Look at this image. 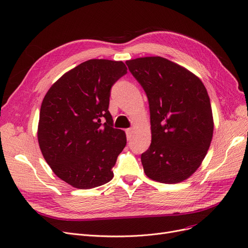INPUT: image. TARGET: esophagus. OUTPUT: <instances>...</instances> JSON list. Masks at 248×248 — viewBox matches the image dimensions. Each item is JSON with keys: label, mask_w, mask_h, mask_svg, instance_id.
Segmentation results:
<instances>
[{"label": "esophagus", "mask_w": 248, "mask_h": 248, "mask_svg": "<svg viewBox=\"0 0 248 248\" xmlns=\"http://www.w3.org/2000/svg\"><path fill=\"white\" fill-rule=\"evenodd\" d=\"M133 132H134V130H133L132 127H130V128H126V130H125V134H126V138H127V140H131Z\"/></svg>", "instance_id": "34e87169"}]
</instances>
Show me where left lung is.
<instances>
[{
  "label": "left lung",
  "instance_id": "left-lung-1",
  "mask_svg": "<svg viewBox=\"0 0 248 248\" xmlns=\"http://www.w3.org/2000/svg\"><path fill=\"white\" fill-rule=\"evenodd\" d=\"M125 63L149 102L152 141L141 155L146 175L168 185L188 178L206 157L213 138L206 87L196 75L164 58Z\"/></svg>",
  "mask_w": 248,
  "mask_h": 248
}]
</instances>
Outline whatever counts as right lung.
<instances>
[{
    "mask_svg": "<svg viewBox=\"0 0 248 248\" xmlns=\"http://www.w3.org/2000/svg\"><path fill=\"white\" fill-rule=\"evenodd\" d=\"M123 62L89 60L53 84L41 103L37 138L47 164L72 186L107 184L126 144L108 110L113 84L125 75Z\"/></svg>",
    "mask_w": 248,
    "mask_h": 248,
    "instance_id": "right-lung-1",
    "label": "right lung"
}]
</instances>
